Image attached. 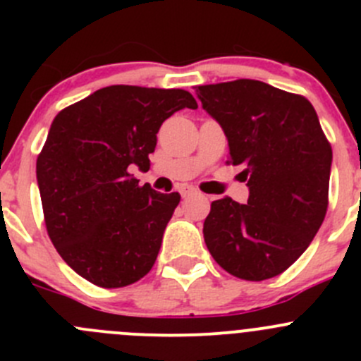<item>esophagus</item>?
<instances>
[{
  "label": "esophagus",
  "instance_id": "obj_1",
  "mask_svg": "<svg viewBox=\"0 0 361 361\" xmlns=\"http://www.w3.org/2000/svg\"><path fill=\"white\" fill-rule=\"evenodd\" d=\"M180 192H181V195H183V197H192V195L199 194V192L195 190V188H192V187H183Z\"/></svg>",
  "mask_w": 361,
  "mask_h": 361
}]
</instances>
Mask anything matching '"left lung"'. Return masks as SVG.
<instances>
[{
	"instance_id": "left-lung-1",
	"label": "left lung",
	"mask_w": 361,
	"mask_h": 361,
	"mask_svg": "<svg viewBox=\"0 0 361 361\" xmlns=\"http://www.w3.org/2000/svg\"><path fill=\"white\" fill-rule=\"evenodd\" d=\"M202 108L224 127L228 164L243 166L248 204L211 202L204 241L228 274L264 281L307 250L329 207L332 147L312 104L258 80L197 87Z\"/></svg>"
}]
</instances>
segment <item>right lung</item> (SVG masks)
<instances>
[{
  "instance_id": "obj_1",
  "label": "right lung",
  "mask_w": 361,
  "mask_h": 361,
  "mask_svg": "<svg viewBox=\"0 0 361 361\" xmlns=\"http://www.w3.org/2000/svg\"><path fill=\"white\" fill-rule=\"evenodd\" d=\"M183 108V89L111 85L57 113L36 160L47 232L69 267L101 288L140 281L154 267L180 194H159L147 171L157 133Z\"/></svg>"
}]
</instances>
